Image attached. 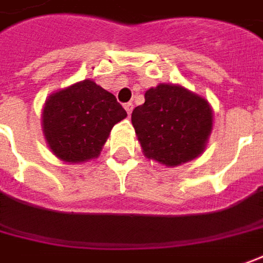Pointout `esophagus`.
I'll use <instances>...</instances> for the list:
<instances>
[{"instance_id": "obj_1", "label": "esophagus", "mask_w": 263, "mask_h": 263, "mask_svg": "<svg viewBox=\"0 0 263 263\" xmlns=\"http://www.w3.org/2000/svg\"><path fill=\"white\" fill-rule=\"evenodd\" d=\"M124 108H125V110L128 112V115H131V114H132V109H134V105H132L131 102H128V103H125Z\"/></svg>"}]
</instances>
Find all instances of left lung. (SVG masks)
I'll return each mask as SVG.
<instances>
[{
  "label": "left lung",
  "instance_id": "left-lung-1",
  "mask_svg": "<svg viewBox=\"0 0 263 263\" xmlns=\"http://www.w3.org/2000/svg\"><path fill=\"white\" fill-rule=\"evenodd\" d=\"M131 119L145 157L168 167L199 157L213 124L204 98L167 83L148 89Z\"/></svg>",
  "mask_w": 263,
  "mask_h": 263
}]
</instances>
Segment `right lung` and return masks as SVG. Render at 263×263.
Instances as JSON below:
<instances>
[{"label":"right lung","mask_w":263,"mask_h":263,"mask_svg":"<svg viewBox=\"0 0 263 263\" xmlns=\"http://www.w3.org/2000/svg\"><path fill=\"white\" fill-rule=\"evenodd\" d=\"M126 117L117 98L92 80L56 92L43 109V132L60 160L82 162L98 157L109 132Z\"/></svg>","instance_id":"add662e5"}]
</instances>
